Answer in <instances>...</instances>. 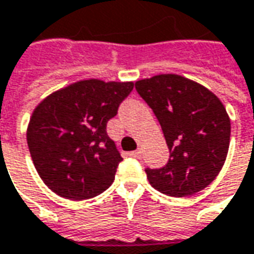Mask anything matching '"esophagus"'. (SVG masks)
<instances>
[{"label":"esophagus","instance_id":"obj_1","mask_svg":"<svg viewBox=\"0 0 254 254\" xmlns=\"http://www.w3.org/2000/svg\"><path fill=\"white\" fill-rule=\"evenodd\" d=\"M129 156H130V157H135V159H140V157H142V153H140V150H135V152H130Z\"/></svg>","mask_w":254,"mask_h":254}]
</instances>
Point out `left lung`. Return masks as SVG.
<instances>
[{"label":"left lung","instance_id":"1","mask_svg":"<svg viewBox=\"0 0 254 254\" xmlns=\"http://www.w3.org/2000/svg\"><path fill=\"white\" fill-rule=\"evenodd\" d=\"M135 88L153 111L170 150L166 166L144 170L150 186L170 197L208 187L229 149L231 121L222 102L201 84L177 74L140 80Z\"/></svg>","mask_w":254,"mask_h":254}]
</instances>
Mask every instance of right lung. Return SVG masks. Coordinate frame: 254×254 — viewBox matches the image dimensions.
<instances>
[{
    "label": "right lung",
    "instance_id": "obj_1",
    "mask_svg": "<svg viewBox=\"0 0 254 254\" xmlns=\"http://www.w3.org/2000/svg\"><path fill=\"white\" fill-rule=\"evenodd\" d=\"M133 90V83L84 80L53 92L33 111L28 147L40 179L67 199L104 192L122 162L107 122Z\"/></svg>",
    "mask_w": 254,
    "mask_h": 254
}]
</instances>
